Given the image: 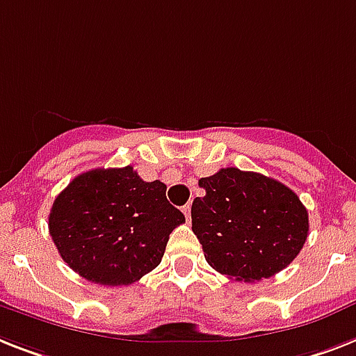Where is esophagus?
<instances>
[{"mask_svg": "<svg viewBox=\"0 0 356 356\" xmlns=\"http://www.w3.org/2000/svg\"><path fill=\"white\" fill-rule=\"evenodd\" d=\"M181 211H184L185 218H187V222H189L191 220V204H185L184 207H181Z\"/></svg>", "mask_w": 356, "mask_h": 356, "instance_id": "1", "label": "esophagus"}]
</instances>
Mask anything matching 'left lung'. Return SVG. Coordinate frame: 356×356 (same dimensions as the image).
I'll return each instance as SVG.
<instances>
[{
    "label": "left lung",
    "instance_id": "1",
    "mask_svg": "<svg viewBox=\"0 0 356 356\" xmlns=\"http://www.w3.org/2000/svg\"><path fill=\"white\" fill-rule=\"evenodd\" d=\"M191 207L205 260L231 280L258 282L289 266L309 231L307 209L280 181L236 167L198 181Z\"/></svg>",
    "mask_w": 356,
    "mask_h": 356
}]
</instances>
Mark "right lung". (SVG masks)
Returning a JSON list of instances; mask_svg holds the SVG:
<instances>
[{
    "mask_svg": "<svg viewBox=\"0 0 356 356\" xmlns=\"http://www.w3.org/2000/svg\"><path fill=\"white\" fill-rule=\"evenodd\" d=\"M165 189L131 165L81 172L52 204V242L85 280L129 286L161 262L169 234L185 222Z\"/></svg>",
    "mask_w": 356,
    "mask_h": 356,
    "instance_id": "obj_1",
    "label": "right lung"
}]
</instances>
